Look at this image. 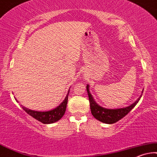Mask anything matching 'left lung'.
Returning a JSON list of instances; mask_svg holds the SVG:
<instances>
[{"label": "left lung", "mask_w": 157, "mask_h": 157, "mask_svg": "<svg viewBox=\"0 0 157 157\" xmlns=\"http://www.w3.org/2000/svg\"><path fill=\"white\" fill-rule=\"evenodd\" d=\"M87 92H88L89 102H90V111L91 114L94 117L96 120H98L101 122L106 123V124H113V123L117 122L121 119H122L125 115L128 114L129 112L134 108L135 106L138 104L139 101L140 96L138 100L136 101L133 104L130 105L129 106L124 107V108L120 109H105L103 108L97 103L93 99L92 95L90 94V90H89V85H87Z\"/></svg>", "instance_id": "1"}]
</instances>
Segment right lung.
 <instances>
[{"instance_id":"right-lung-1","label":"right lung","mask_w":157,"mask_h":157,"mask_svg":"<svg viewBox=\"0 0 157 157\" xmlns=\"http://www.w3.org/2000/svg\"><path fill=\"white\" fill-rule=\"evenodd\" d=\"M69 92L67 93L66 98H65L64 101H63V102L53 110L47 111V112H37V111L25 108V107L23 106H21V108H22L27 114H29L35 119H36L37 120L40 121V122L43 123V124H51V123H54L60 120V119L64 116V113L66 112L67 104V101H68ZM16 100H17V99H16Z\"/></svg>"}]
</instances>
